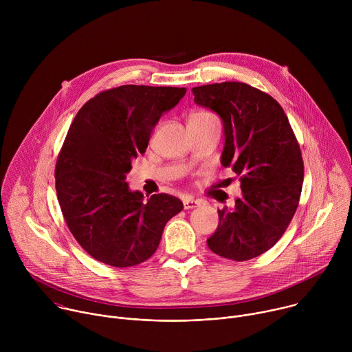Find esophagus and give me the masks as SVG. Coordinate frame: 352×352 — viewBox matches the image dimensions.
I'll use <instances>...</instances> for the list:
<instances>
[{"mask_svg":"<svg viewBox=\"0 0 352 352\" xmlns=\"http://www.w3.org/2000/svg\"><path fill=\"white\" fill-rule=\"evenodd\" d=\"M197 206H199V200H195L190 196L184 199V209L185 210H189V209H193V208H197Z\"/></svg>","mask_w":352,"mask_h":352,"instance_id":"esophagus-1","label":"esophagus"}]
</instances>
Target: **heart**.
<instances>
[{"instance_id":"1","label":"heart","mask_w":352,"mask_h":352,"mask_svg":"<svg viewBox=\"0 0 352 352\" xmlns=\"http://www.w3.org/2000/svg\"><path fill=\"white\" fill-rule=\"evenodd\" d=\"M208 117H214V116L210 113H206V111H200V113L193 114L190 118H208Z\"/></svg>"}]
</instances>
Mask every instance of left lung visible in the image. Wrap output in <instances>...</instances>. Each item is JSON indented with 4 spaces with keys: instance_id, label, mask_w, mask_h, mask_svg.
<instances>
[{
    "instance_id": "8db88e82",
    "label": "left lung",
    "mask_w": 352,
    "mask_h": 352,
    "mask_svg": "<svg viewBox=\"0 0 352 352\" xmlns=\"http://www.w3.org/2000/svg\"><path fill=\"white\" fill-rule=\"evenodd\" d=\"M195 103L217 113L224 126L221 164L241 181L234 209L219 210L208 239L216 255L243 262L269 250L284 234L299 204L304 162L281 106L241 82L193 87Z\"/></svg>"
}]
</instances>
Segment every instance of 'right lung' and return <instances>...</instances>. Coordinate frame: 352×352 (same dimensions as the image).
Listing matches in <instances>:
<instances>
[{"label":"right lung","mask_w":352,"mask_h":352,"mask_svg":"<svg viewBox=\"0 0 352 352\" xmlns=\"http://www.w3.org/2000/svg\"><path fill=\"white\" fill-rule=\"evenodd\" d=\"M185 93L124 85L90 98L74 118L57 160L56 189L69 231L96 261L114 267L147 261L167 221L184 209L167 193L146 202L125 179L160 117Z\"/></svg>","instance_id":"right-lung-1"}]
</instances>
